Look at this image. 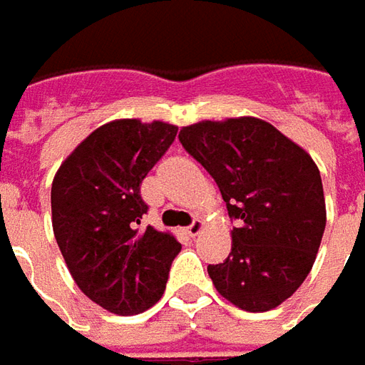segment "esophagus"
Wrapping results in <instances>:
<instances>
[{
    "mask_svg": "<svg viewBox=\"0 0 365 365\" xmlns=\"http://www.w3.org/2000/svg\"><path fill=\"white\" fill-rule=\"evenodd\" d=\"M202 230H204V222L200 220V218H195V220L187 226V234H190V236H197Z\"/></svg>",
    "mask_w": 365,
    "mask_h": 365,
    "instance_id": "obj_1",
    "label": "esophagus"
}]
</instances>
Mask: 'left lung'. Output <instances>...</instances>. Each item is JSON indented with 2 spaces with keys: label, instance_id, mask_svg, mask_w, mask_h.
I'll list each match as a JSON object with an SVG mask.
<instances>
[{
  "label": "left lung",
  "instance_id": "1",
  "mask_svg": "<svg viewBox=\"0 0 365 365\" xmlns=\"http://www.w3.org/2000/svg\"><path fill=\"white\" fill-rule=\"evenodd\" d=\"M183 149L218 183L238 222L232 250L207 274L245 311L279 307L307 279L325 230V197L315 161L270 123L202 120L180 131Z\"/></svg>",
  "mask_w": 365,
  "mask_h": 365
}]
</instances>
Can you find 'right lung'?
<instances>
[{
	"label": "right lung",
	"instance_id": "right-lung-1",
	"mask_svg": "<svg viewBox=\"0 0 365 365\" xmlns=\"http://www.w3.org/2000/svg\"><path fill=\"white\" fill-rule=\"evenodd\" d=\"M178 135L161 120L120 119L82 141L52 183V226L70 274L96 305L135 315L155 305L182 245L141 226V183Z\"/></svg>",
	"mask_w": 365,
	"mask_h": 365
}]
</instances>
